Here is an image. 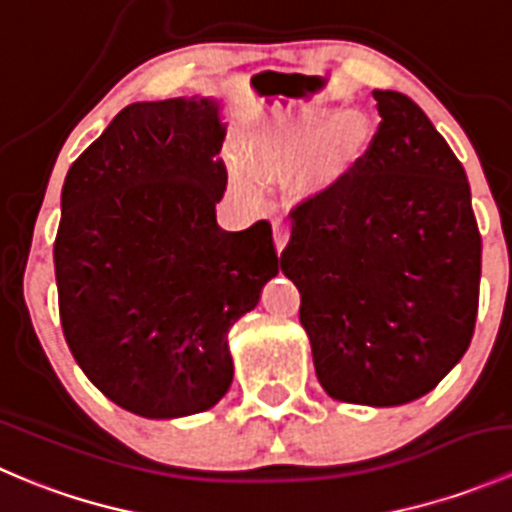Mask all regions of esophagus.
I'll return each mask as SVG.
<instances>
[{
    "instance_id": "obj_1",
    "label": "esophagus",
    "mask_w": 512,
    "mask_h": 512,
    "mask_svg": "<svg viewBox=\"0 0 512 512\" xmlns=\"http://www.w3.org/2000/svg\"><path fill=\"white\" fill-rule=\"evenodd\" d=\"M272 237H275L277 252L285 250V245L289 240V225L285 223V220H275V223H272Z\"/></svg>"
}]
</instances>
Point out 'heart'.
<instances>
[{
    "instance_id": "1",
    "label": "heart",
    "mask_w": 512,
    "mask_h": 512,
    "mask_svg": "<svg viewBox=\"0 0 512 512\" xmlns=\"http://www.w3.org/2000/svg\"><path fill=\"white\" fill-rule=\"evenodd\" d=\"M374 133L356 111H334L327 103H292L257 123L245 136L250 175L237 170L235 185L257 200L262 183L285 178L297 200H312L342 185L369 153Z\"/></svg>"
}]
</instances>
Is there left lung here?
<instances>
[{
  "mask_svg": "<svg viewBox=\"0 0 512 512\" xmlns=\"http://www.w3.org/2000/svg\"><path fill=\"white\" fill-rule=\"evenodd\" d=\"M359 168L292 210L282 272L322 389L361 406L421 399L461 361L478 314L480 232L461 160L421 106L374 91Z\"/></svg>",
  "mask_w": 512,
  "mask_h": 512,
  "instance_id": "left-lung-1",
  "label": "left lung"
}]
</instances>
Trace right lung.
Returning <instances> with one entry per match:
<instances>
[{
  "label": "right lung",
  "mask_w": 512,
  "mask_h": 512,
  "mask_svg": "<svg viewBox=\"0 0 512 512\" xmlns=\"http://www.w3.org/2000/svg\"><path fill=\"white\" fill-rule=\"evenodd\" d=\"M215 98L123 108L74 160L54 242L66 344L91 384L143 418L208 411L232 384L227 332L280 257L267 220L227 232Z\"/></svg>",
  "instance_id": "obj_1"
}]
</instances>
